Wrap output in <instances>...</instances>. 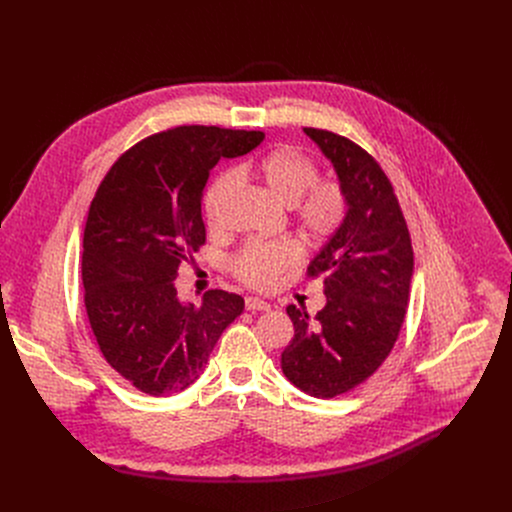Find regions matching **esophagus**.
<instances>
[{"mask_svg": "<svg viewBox=\"0 0 512 512\" xmlns=\"http://www.w3.org/2000/svg\"><path fill=\"white\" fill-rule=\"evenodd\" d=\"M245 308L249 312H267L271 306L265 300H261V298H247L245 300Z\"/></svg>", "mask_w": 512, "mask_h": 512, "instance_id": "34e87169", "label": "esophagus"}]
</instances>
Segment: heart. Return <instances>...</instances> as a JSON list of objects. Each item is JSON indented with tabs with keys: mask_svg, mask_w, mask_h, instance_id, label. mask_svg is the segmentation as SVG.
<instances>
[{
	"mask_svg": "<svg viewBox=\"0 0 512 512\" xmlns=\"http://www.w3.org/2000/svg\"><path fill=\"white\" fill-rule=\"evenodd\" d=\"M239 176H255L279 202L294 206L300 227L314 239L332 235L344 218L346 198L336 182H316L318 166L312 158L296 148H275L257 162H247L239 168ZM235 186L233 174H223L214 180L206 192L204 208L208 223H214L218 210ZM302 255V247L291 241L251 243L235 263L237 275L253 287H269L277 275L294 265Z\"/></svg>",
	"mask_w": 512,
	"mask_h": 512,
	"instance_id": "heart-1",
	"label": "heart"
}]
</instances>
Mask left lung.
I'll return each instance as SVG.
<instances>
[{
    "label": "left lung",
    "mask_w": 512,
    "mask_h": 512,
    "mask_svg": "<svg viewBox=\"0 0 512 512\" xmlns=\"http://www.w3.org/2000/svg\"><path fill=\"white\" fill-rule=\"evenodd\" d=\"M332 164L346 198L340 227L310 261L324 275L326 306L312 318L289 306L294 340L281 371L300 391L332 399L367 381L389 356L409 300L413 249L393 186L381 166L346 137L304 127Z\"/></svg>",
    "instance_id": "obj_1"
}]
</instances>
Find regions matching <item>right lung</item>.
<instances>
[{
	"label": "right lung",
	"instance_id": "right-lung-1",
	"mask_svg": "<svg viewBox=\"0 0 512 512\" xmlns=\"http://www.w3.org/2000/svg\"><path fill=\"white\" fill-rule=\"evenodd\" d=\"M261 131L184 125L123 154L101 182L83 239L85 306L111 367L141 393L168 397L204 373L245 300L210 289L178 298V267L206 239L202 190L221 158L245 156Z\"/></svg>",
	"mask_w": 512,
	"mask_h": 512
}]
</instances>
